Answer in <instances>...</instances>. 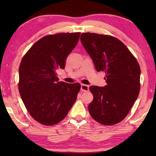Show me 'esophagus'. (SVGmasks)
I'll return each mask as SVG.
<instances>
[{"label":"esophagus","instance_id":"esophagus-1","mask_svg":"<svg viewBox=\"0 0 156 156\" xmlns=\"http://www.w3.org/2000/svg\"><path fill=\"white\" fill-rule=\"evenodd\" d=\"M81 90L83 91H89V86L86 84H81Z\"/></svg>","mask_w":156,"mask_h":156}]
</instances>
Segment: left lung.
Returning a JSON list of instances; mask_svg holds the SVG:
<instances>
[{"instance_id":"obj_1","label":"left lung","mask_w":156,"mask_h":156,"mask_svg":"<svg viewBox=\"0 0 156 156\" xmlns=\"http://www.w3.org/2000/svg\"><path fill=\"white\" fill-rule=\"evenodd\" d=\"M80 41L97 72L106 73L107 85L89 87L94 96L88 107L89 113L100 124L115 125L125 119L138 96L140 67L117 38L87 32L82 33Z\"/></svg>"}]
</instances>
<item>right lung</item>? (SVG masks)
<instances>
[{
	"label": "right lung",
	"instance_id": "right-lung-1",
	"mask_svg": "<svg viewBox=\"0 0 156 156\" xmlns=\"http://www.w3.org/2000/svg\"><path fill=\"white\" fill-rule=\"evenodd\" d=\"M80 34L44 36L21 60L18 90L27 112L42 125L52 126L62 121L77 98L80 84L58 82L56 71L65 68L66 58L77 44Z\"/></svg>",
	"mask_w": 156,
	"mask_h": 156
}]
</instances>
